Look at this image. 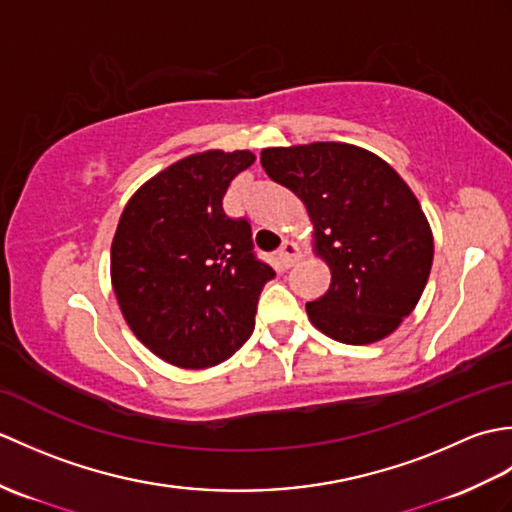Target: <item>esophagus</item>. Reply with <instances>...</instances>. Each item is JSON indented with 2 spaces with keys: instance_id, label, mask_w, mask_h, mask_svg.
<instances>
[{
  "instance_id": "34e87169",
  "label": "esophagus",
  "mask_w": 512,
  "mask_h": 512,
  "mask_svg": "<svg viewBox=\"0 0 512 512\" xmlns=\"http://www.w3.org/2000/svg\"><path fill=\"white\" fill-rule=\"evenodd\" d=\"M301 257V250H299V246L295 244V242H286L281 244V248L277 250V262H279V266L281 268H290V266H295V262L297 259Z\"/></svg>"
}]
</instances>
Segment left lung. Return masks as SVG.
Instances as JSON below:
<instances>
[{
    "label": "left lung",
    "instance_id": "1",
    "mask_svg": "<svg viewBox=\"0 0 512 512\" xmlns=\"http://www.w3.org/2000/svg\"><path fill=\"white\" fill-rule=\"evenodd\" d=\"M262 167L306 204L314 248L330 266V288L306 303L330 339H385L422 295L433 235L420 202L383 158L345 143L270 147Z\"/></svg>",
    "mask_w": 512,
    "mask_h": 512
}]
</instances>
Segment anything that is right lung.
<instances>
[{"label": "right lung", "instance_id": "1", "mask_svg": "<svg viewBox=\"0 0 512 512\" xmlns=\"http://www.w3.org/2000/svg\"><path fill=\"white\" fill-rule=\"evenodd\" d=\"M250 151L211 149L173 162L140 187L118 220L112 286L129 328L176 367L226 361L255 330L275 270L253 253L250 224L228 217V184Z\"/></svg>", "mask_w": 512, "mask_h": 512}]
</instances>
